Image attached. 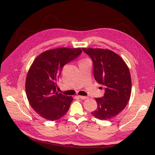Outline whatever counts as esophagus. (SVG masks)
I'll use <instances>...</instances> for the list:
<instances>
[{
	"mask_svg": "<svg viewBox=\"0 0 155 155\" xmlns=\"http://www.w3.org/2000/svg\"><path fill=\"white\" fill-rule=\"evenodd\" d=\"M78 97L81 99H87L88 98V97L87 96H82V95H78Z\"/></svg>",
	"mask_w": 155,
	"mask_h": 155,
	"instance_id": "obj_1",
	"label": "esophagus"
}]
</instances>
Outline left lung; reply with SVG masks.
<instances>
[{
  "instance_id": "left-lung-1",
  "label": "left lung",
  "mask_w": 155,
  "mask_h": 155,
  "mask_svg": "<svg viewBox=\"0 0 155 155\" xmlns=\"http://www.w3.org/2000/svg\"><path fill=\"white\" fill-rule=\"evenodd\" d=\"M82 50L92 60L95 80L105 90L102 97L95 99L97 108L91 114L98 119L108 120L117 116L129 101L131 78L129 68L121 57L111 50Z\"/></svg>"
}]
</instances>
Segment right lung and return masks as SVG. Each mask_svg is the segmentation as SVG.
Here are the masks:
<instances>
[{"instance_id": "1", "label": "right lung", "mask_w": 155, "mask_h": 155, "mask_svg": "<svg viewBox=\"0 0 155 155\" xmlns=\"http://www.w3.org/2000/svg\"><path fill=\"white\" fill-rule=\"evenodd\" d=\"M82 52L80 48L53 49L40 54L31 64L26 80V93L31 106L42 117L56 120L68 110L73 98L57 92L56 82L64 65Z\"/></svg>"}]
</instances>
